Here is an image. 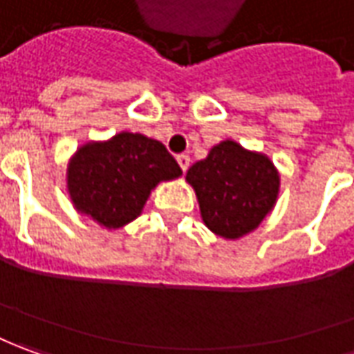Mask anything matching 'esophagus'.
Segmentation results:
<instances>
[{
    "label": "esophagus",
    "mask_w": 354,
    "mask_h": 354,
    "mask_svg": "<svg viewBox=\"0 0 354 354\" xmlns=\"http://www.w3.org/2000/svg\"><path fill=\"white\" fill-rule=\"evenodd\" d=\"M176 160L178 165H180V168H182V172H186L187 167H189V157H187L186 153H182V155H178Z\"/></svg>",
    "instance_id": "1"
}]
</instances>
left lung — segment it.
<instances>
[{
    "label": "left lung",
    "mask_w": 354,
    "mask_h": 354,
    "mask_svg": "<svg viewBox=\"0 0 354 354\" xmlns=\"http://www.w3.org/2000/svg\"><path fill=\"white\" fill-rule=\"evenodd\" d=\"M186 180L196 189L203 223L230 240L258 228L279 194L273 162L228 139L189 168Z\"/></svg>",
    "instance_id": "obj_1"
}]
</instances>
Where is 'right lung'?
<instances>
[{
	"label": "right lung",
	"mask_w": 354,
	"mask_h": 354,
	"mask_svg": "<svg viewBox=\"0 0 354 354\" xmlns=\"http://www.w3.org/2000/svg\"><path fill=\"white\" fill-rule=\"evenodd\" d=\"M182 174L160 141L122 131L104 143H86L67 167V189L77 211L106 228L131 223L151 189Z\"/></svg>",
	"instance_id": "right-lung-1"
}]
</instances>
